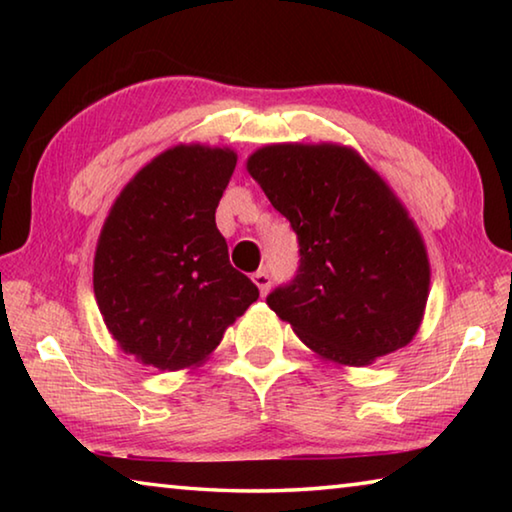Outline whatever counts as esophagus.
Instances as JSON below:
<instances>
[{"mask_svg": "<svg viewBox=\"0 0 512 512\" xmlns=\"http://www.w3.org/2000/svg\"><path fill=\"white\" fill-rule=\"evenodd\" d=\"M253 282L257 284V289H259V293H262V296H266L268 289H271V275H268L266 268L253 273Z\"/></svg>", "mask_w": 512, "mask_h": 512, "instance_id": "34e87169", "label": "esophagus"}]
</instances>
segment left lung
Wrapping results in <instances>:
<instances>
[{"label": "left lung", "mask_w": 512, "mask_h": 512, "mask_svg": "<svg viewBox=\"0 0 512 512\" xmlns=\"http://www.w3.org/2000/svg\"><path fill=\"white\" fill-rule=\"evenodd\" d=\"M296 230L298 275L266 298L320 359L363 368L418 334L429 298L427 246L386 180L350 149L268 144L246 162Z\"/></svg>", "instance_id": "8db88e82"}]
</instances>
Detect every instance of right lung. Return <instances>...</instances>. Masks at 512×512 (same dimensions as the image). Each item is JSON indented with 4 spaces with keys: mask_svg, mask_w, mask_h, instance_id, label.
Returning a JSON list of instances; mask_svg holds the SVG:
<instances>
[{
    "mask_svg": "<svg viewBox=\"0 0 512 512\" xmlns=\"http://www.w3.org/2000/svg\"><path fill=\"white\" fill-rule=\"evenodd\" d=\"M237 167L228 146L178 144L135 173L103 223L94 298L112 339L158 370H192L259 298L232 268L214 214Z\"/></svg>",
    "mask_w": 512,
    "mask_h": 512,
    "instance_id": "1",
    "label": "right lung"
}]
</instances>
